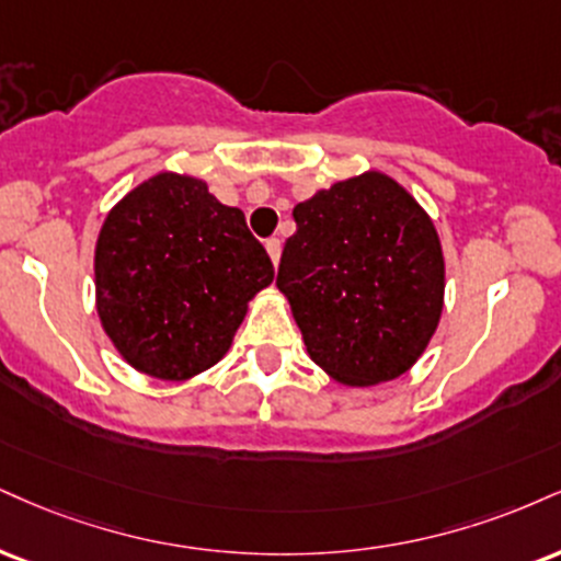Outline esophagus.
<instances>
[{
    "mask_svg": "<svg viewBox=\"0 0 561 561\" xmlns=\"http://www.w3.org/2000/svg\"><path fill=\"white\" fill-rule=\"evenodd\" d=\"M266 253H268V259H272V263L276 266V263H279V253H282L279 240H276V238H268V240H266Z\"/></svg>",
    "mask_w": 561,
    "mask_h": 561,
    "instance_id": "34e87169",
    "label": "esophagus"
}]
</instances>
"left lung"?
<instances>
[{
	"instance_id": "left-lung-1",
	"label": "left lung",
	"mask_w": 561,
	"mask_h": 561,
	"mask_svg": "<svg viewBox=\"0 0 561 561\" xmlns=\"http://www.w3.org/2000/svg\"><path fill=\"white\" fill-rule=\"evenodd\" d=\"M276 287L308 355L329 376L368 387L404 374L444 306V255L428 214L381 172L336 182L295 206Z\"/></svg>"
}]
</instances>
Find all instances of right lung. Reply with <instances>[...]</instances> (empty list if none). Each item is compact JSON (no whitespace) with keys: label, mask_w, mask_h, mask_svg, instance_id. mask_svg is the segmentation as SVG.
Masks as SVG:
<instances>
[{"label":"right lung","mask_w":561,"mask_h":561,"mask_svg":"<svg viewBox=\"0 0 561 561\" xmlns=\"http://www.w3.org/2000/svg\"><path fill=\"white\" fill-rule=\"evenodd\" d=\"M274 266L240 208L204 180L161 172L127 193L96 242V308L133 368L182 381L232 345Z\"/></svg>","instance_id":"add662e5"}]
</instances>
